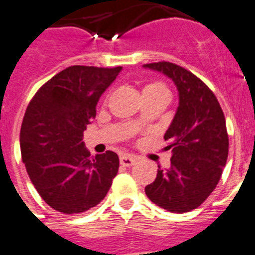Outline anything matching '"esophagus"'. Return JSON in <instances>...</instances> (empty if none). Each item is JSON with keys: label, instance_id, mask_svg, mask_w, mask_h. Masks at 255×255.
Masks as SVG:
<instances>
[{"label": "esophagus", "instance_id": "obj_1", "mask_svg": "<svg viewBox=\"0 0 255 255\" xmlns=\"http://www.w3.org/2000/svg\"><path fill=\"white\" fill-rule=\"evenodd\" d=\"M136 162V158L131 154H122L121 156V163L123 166H132Z\"/></svg>", "mask_w": 255, "mask_h": 255}]
</instances>
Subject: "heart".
Returning <instances> with one entry per match:
<instances>
[{"mask_svg": "<svg viewBox=\"0 0 255 255\" xmlns=\"http://www.w3.org/2000/svg\"><path fill=\"white\" fill-rule=\"evenodd\" d=\"M144 90H152V92H167L166 86L162 82H152L145 86Z\"/></svg>", "mask_w": 255, "mask_h": 255, "instance_id": "obj_1", "label": "heart"}]
</instances>
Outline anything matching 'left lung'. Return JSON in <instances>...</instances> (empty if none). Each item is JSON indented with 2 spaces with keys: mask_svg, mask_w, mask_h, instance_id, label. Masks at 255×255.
Returning <instances> with one entry per match:
<instances>
[{
  "mask_svg": "<svg viewBox=\"0 0 255 255\" xmlns=\"http://www.w3.org/2000/svg\"><path fill=\"white\" fill-rule=\"evenodd\" d=\"M145 68L173 80L179 106L163 138L171 150L170 167L158 165L157 177L145 187L154 204L169 212H190L211 195L228 158L229 138L220 103L208 86L190 70L160 61Z\"/></svg>",
  "mask_w": 255,
  "mask_h": 255,
  "instance_id": "8db88e82",
  "label": "left lung"
}]
</instances>
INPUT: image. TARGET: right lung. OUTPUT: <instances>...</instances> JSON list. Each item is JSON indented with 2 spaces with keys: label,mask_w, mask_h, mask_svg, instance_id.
<instances>
[{
  "label": "right lung",
  "mask_w": 255,
  "mask_h": 255,
  "mask_svg": "<svg viewBox=\"0 0 255 255\" xmlns=\"http://www.w3.org/2000/svg\"><path fill=\"white\" fill-rule=\"evenodd\" d=\"M122 67L73 65L53 76L27 106L20 153L32 185L49 207L81 214L102 202L118 174L119 157L107 150L90 156L84 131L101 95Z\"/></svg>",
  "instance_id": "right-lung-1"
}]
</instances>
